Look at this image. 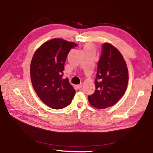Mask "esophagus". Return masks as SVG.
I'll return each instance as SVG.
<instances>
[{
    "mask_svg": "<svg viewBox=\"0 0 153 153\" xmlns=\"http://www.w3.org/2000/svg\"><path fill=\"white\" fill-rule=\"evenodd\" d=\"M82 85H83V84H82V83H81L80 84H79V85H76V87H77V88H78V89H80V88L82 87Z\"/></svg>",
    "mask_w": 153,
    "mask_h": 153,
    "instance_id": "34e87169",
    "label": "esophagus"
}]
</instances>
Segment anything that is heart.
Segmentation results:
<instances>
[{
    "mask_svg": "<svg viewBox=\"0 0 153 153\" xmlns=\"http://www.w3.org/2000/svg\"><path fill=\"white\" fill-rule=\"evenodd\" d=\"M95 48L93 45L91 43H86L84 47V52H87V51H90V50H94V51Z\"/></svg>",
    "mask_w": 153,
    "mask_h": 153,
    "instance_id": "obj_1",
    "label": "heart"
}]
</instances>
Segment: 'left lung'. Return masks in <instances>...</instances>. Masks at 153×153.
Returning a JSON list of instances; mask_svg holds the SVG:
<instances>
[{"instance_id": "left-lung-1", "label": "left lung", "mask_w": 153, "mask_h": 153, "mask_svg": "<svg viewBox=\"0 0 153 153\" xmlns=\"http://www.w3.org/2000/svg\"><path fill=\"white\" fill-rule=\"evenodd\" d=\"M128 70L121 52L109 43L103 45L95 79L96 90L88 96L91 105L105 109L116 103L126 90Z\"/></svg>"}]
</instances>
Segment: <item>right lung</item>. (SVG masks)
Masks as SVG:
<instances>
[{
  "mask_svg": "<svg viewBox=\"0 0 153 153\" xmlns=\"http://www.w3.org/2000/svg\"><path fill=\"white\" fill-rule=\"evenodd\" d=\"M77 44L61 38L46 41L32 57L30 79L36 94L53 109H61L71 103L75 90L68 78L62 79L68 54Z\"/></svg>",
  "mask_w": 153,
  "mask_h": 153,
  "instance_id": "obj_1",
  "label": "right lung"
}]
</instances>
